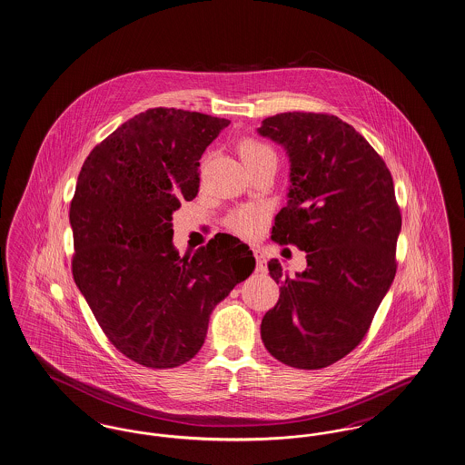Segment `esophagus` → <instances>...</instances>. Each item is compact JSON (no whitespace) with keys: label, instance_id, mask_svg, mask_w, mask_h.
I'll list each match as a JSON object with an SVG mask.
<instances>
[{"label":"esophagus","instance_id":"obj_1","mask_svg":"<svg viewBox=\"0 0 465 465\" xmlns=\"http://www.w3.org/2000/svg\"><path fill=\"white\" fill-rule=\"evenodd\" d=\"M252 252H254V258H256V266H258V270L264 272V270H266V260H264V256L261 254L260 249H252Z\"/></svg>","mask_w":465,"mask_h":465}]
</instances>
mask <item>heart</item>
I'll return each mask as SVG.
<instances>
[{
  "label": "heart",
  "instance_id": "1",
  "mask_svg": "<svg viewBox=\"0 0 465 465\" xmlns=\"http://www.w3.org/2000/svg\"><path fill=\"white\" fill-rule=\"evenodd\" d=\"M239 155L247 167L256 166L264 161H275L277 153L272 145L254 136H243L239 145ZM266 220V209L262 205H242L228 218V228L242 239H254L260 233Z\"/></svg>",
  "mask_w": 465,
  "mask_h": 465
}]
</instances>
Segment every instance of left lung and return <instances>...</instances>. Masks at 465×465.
<instances>
[{
    "instance_id": "1",
    "label": "left lung",
    "mask_w": 465,
    "mask_h": 465,
    "mask_svg": "<svg viewBox=\"0 0 465 465\" xmlns=\"http://www.w3.org/2000/svg\"><path fill=\"white\" fill-rule=\"evenodd\" d=\"M258 131L291 157L289 203L272 241L308 252L294 279L282 277L279 261L268 262L280 299L262 316L261 337L282 363L318 371L369 332L396 275L401 213L386 163L337 115L283 112Z\"/></svg>"
}]
</instances>
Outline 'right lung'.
I'll return each mask as SVG.
<instances>
[{
  "label": "right lung",
  "instance_id": "add662e5",
  "mask_svg": "<svg viewBox=\"0 0 465 465\" xmlns=\"http://www.w3.org/2000/svg\"><path fill=\"white\" fill-rule=\"evenodd\" d=\"M230 124L155 107L98 143L79 171L69 220L73 275L117 351L173 369L204 344L209 315L254 270L249 245L218 233L182 258L173 213L193 201L207 145Z\"/></svg>",
  "mask_w": 465,
  "mask_h": 465
}]
</instances>
